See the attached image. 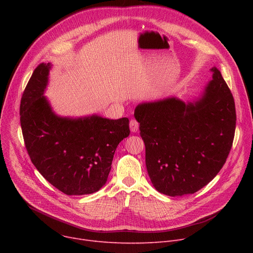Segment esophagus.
<instances>
[{
    "label": "esophagus",
    "instance_id": "1",
    "mask_svg": "<svg viewBox=\"0 0 253 253\" xmlns=\"http://www.w3.org/2000/svg\"><path fill=\"white\" fill-rule=\"evenodd\" d=\"M129 126H130V130H131V132H137V131H138L139 124H138V122L136 121V120H134V119H133V120H131Z\"/></svg>",
    "mask_w": 253,
    "mask_h": 253
}]
</instances>
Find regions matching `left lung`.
Segmentation results:
<instances>
[{
    "instance_id": "left-lung-1",
    "label": "left lung",
    "mask_w": 253,
    "mask_h": 253,
    "mask_svg": "<svg viewBox=\"0 0 253 253\" xmlns=\"http://www.w3.org/2000/svg\"><path fill=\"white\" fill-rule=\"evenodd\" d=\"M200 95L184 102L170 96L136 105L145 145V165L155 189L177 197L194 194L213 179L231 151L236 110L216 66Z\"/></svg>"
}]
</instances>
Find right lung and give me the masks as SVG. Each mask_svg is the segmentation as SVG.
I'll list each match as a JSON object with an SVG mask.
<instances>
[{"instance_id": "1", "label": "right lung", "mask_w": 253, "mask_h": 253, "mask_svg": "<svg viewBox=\"0 0 253 253\" xmlns=\"http://www.w3.org/2000/svg\"><path fill=\"white\" fill-rule=\"evenodd\" d=\"M52 64L34 71L20 102V124L31 160L46 180L66 195L99 191L108 180L118 144L129 136V120L96 114L63 117L44 95Z\"/></svg>"}]
</instances>
